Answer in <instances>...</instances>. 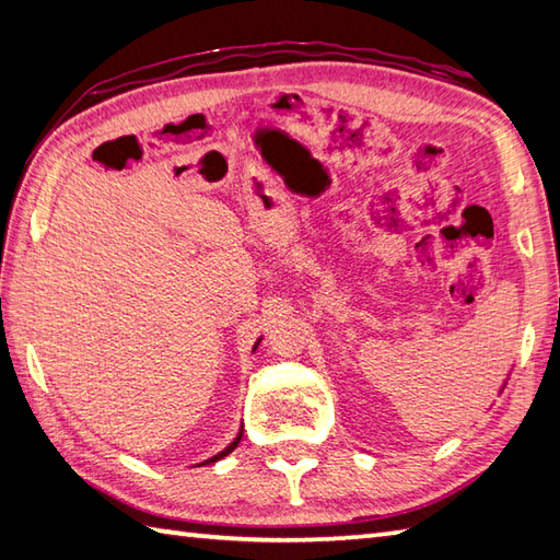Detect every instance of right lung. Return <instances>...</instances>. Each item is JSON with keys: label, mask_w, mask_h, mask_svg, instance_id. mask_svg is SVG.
Returning a JSON list of instances; mask_svg holds the SVG:
<instances>
[{"label": "right lung", "mask_w": 560, "mask_h": 560, "mask_svg": "<svg viewBox=\"0 0 560 560\" xmlns=\"http://www.w3.org/2000/svg\"><path fill=\"white\" fill-rule=\"evenodd\" d=\"M255 349H257V347H255ZM241 438H243V428H241V433H237V438L233 440V443H231L229 447H225V450H221V452H219V455H213V457H211V459H207V462H217V459H221V457H225V455H231V452H233V450L237 447V443H241Z\"/></svg>", "instance_id": "add662e5"}]
</instances>
